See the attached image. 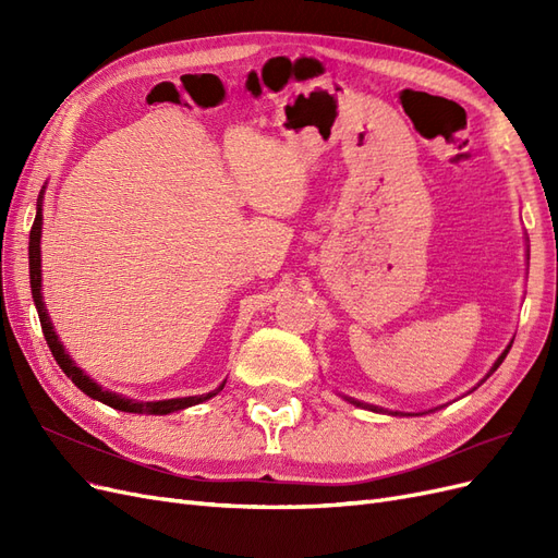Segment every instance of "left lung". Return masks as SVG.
Here are the masks:
<instances>
[{
	"label": "left lung",
	"instance_id": "8db88e82",
	"mask_svg": "<svg viewBox=\"0 0 558 558\" xmlns=\"http://www.w3.org/2000/svg\"><path fill=\"white\" fill-rule=\"evenodd\" d=\"M526 256H529V253H526ZM512 342H514V340H512ZM510 347H512V344H508V349H505V351L500 353V356L496 359V363L492 365V369H488L486 377H492V375L496 373L498 365L505 361V356H508ZM486 377H484V379H486ZM484 379H482V381H484ZM482 381H480V384H482ZM480 384H477V386H480ZM477 386H475V388H477ZM475 388H472V391H475ZM468 393H470V391H468ZM344 400H347V402H351V404H356V408H363V410H369V412H377V414H391V416H421V414H428V412H435V410H437V408H435V410H428V412H398V410L393 412V410H384V408H377V404L361 402V400H356V398H349V396H344Z\"/></svg>",
	"mask_w": 558,
	"mask_h": 558
}]
</instances>
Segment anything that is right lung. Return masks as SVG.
Wrapping results in <instances>:
<instances>
[{
	"label": "right lung",
	"instance_id": "right-lung-1",
	"mask_svg": "<svg viewBox=\"0 0 558 558\" xmlns=\"http://www.w3.org/2000/svg\"><path fill=\"white\" fill-rule=\"evenodd\" d=\"M44 191L46 185L39 193V199H37V216H35V223H32V230H29V289H32V298H35V307L39 312V320H41V330H44V337H46V344L48 349L53 351V356L60 365L62 373L70 377L74 381V386H78L83 393L90 396L93 400H99L109 404V408L118 410V412H130V414H156V416H162V414H172V412H181L185 408H193V404H199V402H207L211 400L214 396H218L223 391L226 386V379L218 384V388H214V391L209 393H202V396H189V398H170V400H132V398H125L121 393H113L109 391V388H102L95 379H90L83 369L72 361L70 353H66L64 344L60 342V337L53 328V324H50V316H48V310L44 305V293H41V226H44Z\"/></svg>",
	"mask_w": 558,
	"mask_h": 558
}]
</instances>
